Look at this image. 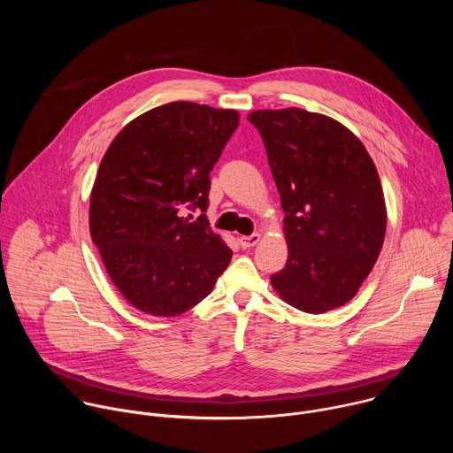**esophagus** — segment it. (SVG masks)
<instances>
[{"mask_svg": "<svg viewBox=\"0 0 453 453\" xmlns=\"http://www.w3.org/2000/svg\"><path fill=\"white\" fill-rule=\"evenodd\" d=\"M260 238H262L260 233H252V234H247V236H240L238 242H240V245H242L243 249H250V247H254L257 242H260Z\"/></svg>", "mask_w": 453, "mask_h": 453, "instance_id": "obj_1", "label": "esophagus"}]
</instances>
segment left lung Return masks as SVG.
Listing matches in <instances>:
<instances>
[{"mask_svg":"<svg viewBox=\"0 0 453 453\" xmlns=\"http://www.w3.org/2000/svg\"><path fill=\"white\" fill-rule=\"evenodd\" d=\"M285 211L288 260L271 276L281 299L325 313L355 297L383 245L387 210L376 166L337 119L304 109L254 111Z\"/></svg>","mask_w":453,"mask_h":453,"instance_id":"1","label":"left lung"}]
</instances>
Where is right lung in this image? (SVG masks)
<instances>
[{
    "label": "right lung",
    "mask_w": 453,
    "mask_h": 453,
    "mask_svg": "<svg viewBox=\"0 0 453 453\" xmlns=\"http://www.w3.org/2000/svg\"><path fill=\"white\" fill-rule=\"evenodd\" d=\"M238 123L233 109L172 102L134 118L111 142L91 191L89 231L111 281L134 308L180 315L229 265L233 252L204 211L210 172ZM186 209L203 215L189 223Z\"/></svg>",
    "instance_id": "1"
}]
</instances>
